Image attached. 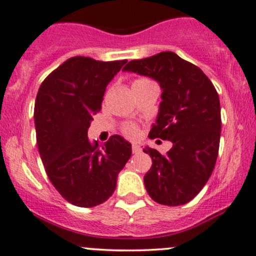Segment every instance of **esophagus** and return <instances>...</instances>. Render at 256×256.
<instances>
[{
    "instance_id": "1",
    "label": "esophagus",
    "mask_w": 256,
    "mask_h": 256,
    "mask_svg": "<svg viewBox=\"0 0 256 256\" xmlns=\"http://www.w3.org/2000/svg\"><path fill=\"white\" fill-rule=\"evenodd\" d=\"M140 146L138 144H133L132 145V151H133V154H138V152H140Z\"/></svg>"
}]
</instances>
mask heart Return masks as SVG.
I'll return each mask as SVG.
<instances>
[{"label":"heart","instance_id":"1","mask_svg":"<svg viewBox=\"0 0 256 256\" xmlns=\"http://www.w3.org/2000/svg\"><path fill=\"white\" fill-rule=\"evenodd\" d=\"M145 79H140V80H136V82H144ZM136 128L133 127V126H127V127H126V133L127 134H129V136H134V134H136Z\"/></svg>","mask_w":256,"mask_h":256}]
</instances>
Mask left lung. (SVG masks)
Listing matches in <instances>:
<instances>
[{
    "label": "left lung",
    "mask_w": 256,
    "mask_h": 256,
    "mask_svg": "<svg viewBox=\"0 0 256 256\" xmlns=\"http://www.w3.org/2000/svg\"><path fill=\"white\" fill-rule=\"evenodd\" d=\"M160 84L161 102L150 139L170 140L166 155L145 146L152 160L144 176L146 192L158 204H186L204 188L215 167L221 136V108L210 79L174 52L130 61L123 68Z\"/></svg>",
    "instance_id": "obj_1"
}]
</instances>
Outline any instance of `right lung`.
Here are the masks:
<instances>
[{"instance_id": "right-lung-1", "label": "right lung", "mask_w": 256, "mask_h": 256, "mask_svg": "<svg viewBox=\"0 0 256 256\" xmlns=\"http://www.w3.org/2000/svg\"><path fill=\"white\" fill-rule=\"evenodd\" d=\"M126 62L72 57L48 74L38 92L34 120L41 160L57 192L76 206L106 202L132 155V144L120 136L102 145L88 139L106 86Z\"/></svg>"}]
</instances>
